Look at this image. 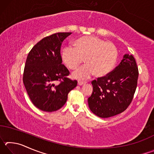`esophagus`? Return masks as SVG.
<instances>
[{"instance_id":"esophagus-1","label":"esophagus","mask_w":154,"mask_h":154,"mask_svg":"<svg viewBox=\"0 0 154 154\" xmlns=\"http://www.w3.org/2000/svg\"><path fill=\"white\" fill-rule=\"evenodd\" d=\"M85 83H86V82H83V81H81V80L78 81V85H83V84H85Z\"/></svg>"}]
</instances>
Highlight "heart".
I'll return each mask as SVG.
<instances>
[{
    "instance_id": "heart-1",
    "label": "heart",
    "mask_w": 154,
    "mask_h": 154,
    "mask_svg": "<svg viewBox=\"0 0 154 154\" xmlns=\"http://www.w3.org/2000/svg\"><path fill=\"white\" fill-rule=\"evenodd\" d=\"M118 51L116 45L94 36H86L75 41V48L68 46L62 53V59L70 69H76L85 60L87 64L72 73L78 79H86L93 75H107L116 64Z\"/></svg>"
}]
</instances>
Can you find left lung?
<instances>
[{"label":"left lung","instance_id":"8db88e82","mask_svg":"<svg viewBox=\"0 0 154 154\" xmlns=\"http://www.w3.org/2000/svg\"><path fill=\"white\" fill-rule=\"evenodd\" d=\"M138 77L139 69L134 56L125 54L114 70L92 82L93 92L88 100L90 110L102 118L124 112L134 98Z\"/></svg>","mask_w":154,"mask_h":154}]
</instances>
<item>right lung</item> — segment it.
<instances>
[{"mask_svg": "<svg viewBox=\"0 0 154 154\" xmlns=\"http://www.w3.org/2000/svg\"><path fill=\"white\" fill-rule=\"evenodd\" d=\"M71 34L58 32L46 36L28 54L23 82L33 105L41 111L51 112L60 109L70 91L77 85V80L67 77L70 72L62 64V43Z\"/></svg>", "mask_w": 154, "mask_h": 154, "instance_id": "1", "label": "right lung"}]
</instances>
